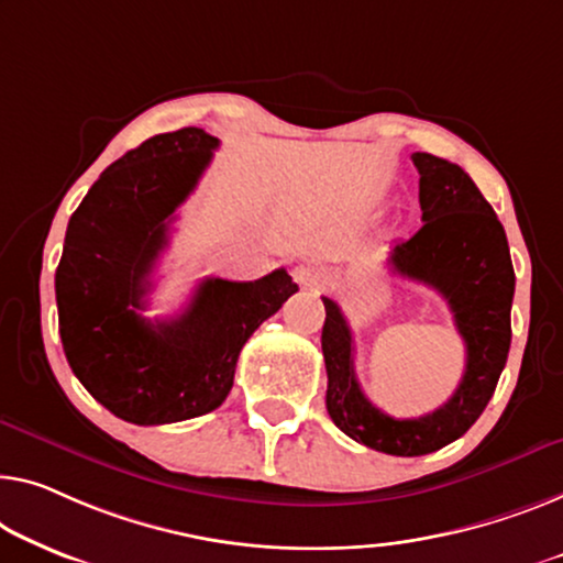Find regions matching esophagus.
<instances>
[{
    "instance_id": "esophagus-1",
    "label": "esophagus",
    "mask_w": 563,
    "mask_h": 563,
    "mask_svg": "<svg viewBox=\"0 0 563 563\" xmlns=\"http://www.w3.org/2000/svg\"><path fill=\"white\" fill-rule=\"evenodd\" d=\"M292 278H296L298 285H303L308 290H318L329 283V275H325L323 267L310 265V263H300L292 267Z\"/></svg>"
}]
</instances>
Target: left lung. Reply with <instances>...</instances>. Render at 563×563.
Returning <instances> with one entry per match:
<instances>
[{
	"mask_svg": "<svg viewBox=\"0 0 563 563\" xmlns=\"http://www.w3.org/2000/svg\"><path fill=\"white\" fill-rule=\"evenodd\" d=\"M419 172L422 228L387 257L394 275L430 285L448 300L465 341V374L432 415L394 419L364 397L354 372V335L335 300L323 298L321 349L329 374L325 409L351 440L397 457L427 455L475 424L496 391L510 349L516 273L506 230L475 181L457 164L412 154Z\"/></svg>",
	"mask_w": 563,
	"mask_h": 563,
	"instance_id": "8db88e82",
	"label": "left lung"
}]
</instances>
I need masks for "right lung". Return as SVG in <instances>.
<instances>
[{
    "mask_svg": "<svg viewBox=\"0 0 563 563\" xmlns=\"http://www.w3.org/2000/svg\"><path fill=\"white\" fill-rule=\"evenodd\" d=\"M217 146L195 125L151 136L100 174L67 222L55 273L67 364L125 422L169 424L220 407L245 341L298 290L283 267L253 283L207 278L179 316H141L174 212Z\"/></svg>",
    "mask_w": 563,
    "mask_h": 563,
    "instance_id": "obj_1",
    "label": "right lung"
}]
</instances>
